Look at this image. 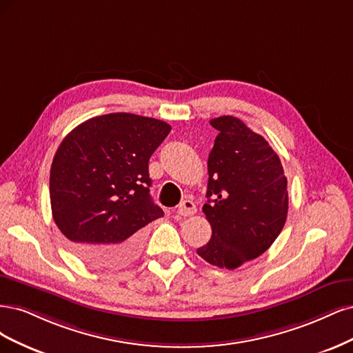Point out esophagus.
I'll use <instances>...</instances> for the list:
<instances>
[{
    "label": "esophagus",
    "mask_w": 353,
    "mask_h": 353,
    "mask_svg": "<svg viewBox=\"0 0 353 353\" xmlns=\"http://www.w3.org/2000/svg\"><path fill=\"white\" fill-rule=\"evenodd\" d=\"M195 212H196V205L192 201H189V199L181 202L180 205H179V208H177V214L179 215H183V217H188V215H193Z\"/></svg>",
    "instance_id": "1"
}]
</instances>
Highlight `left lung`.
I'll return each instance as SVG.
<instances>
[{
    "label": "left lung",
    "mask_w": 353,
    "mask_h": 353,
    "mask_svg": "<svg viewBox=\"0 0 353 353\" xmlns=\"http://www.w3.org/2000/svg\"><path fill=\"white\" fill-rule=\"evenodd\" d=\"M219 130L208 157L207 203L211 241L196 254L219 268L234 270L276 241L288 217V179L279 155L263 136L233 116L212 119Z\"/></svg>",
    "instance_id": "1"
}]
</instances>
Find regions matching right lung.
<instances>
[{"instance_id": "1", "label": "right lung", "mask_w": 353, "mask_h": 353, "mask_svg": "<svg viewBox=\"0 0 353 353\" xmlns=\"http://www.w3.org/2000/svg\"><path fill=\"white\" fill-rule=\"evenodd\" d=\"M172 130L165 121L112 112L79 124L57 150L50 173L52 219L88 264L114 268L138 256L154 203L148 163Z\"/></svg>"}]
</instances>
